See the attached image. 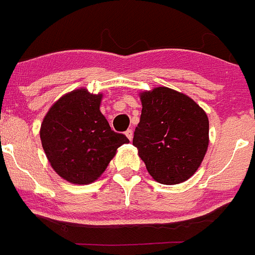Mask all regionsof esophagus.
I'll return each mask as SVG.
<instances>
[{
	"mask_svg": "<svg viewBox=\"0 0 255 255\" xmlns=\"http://www.w3.org/2000/svg\"><path fill=\"white\" fill-rule=\"evenodd\" d=\"M126 135H127V138L129 139V141H132V139H133V130L128 129L127 132H126Z\"/></svg>",
	"mask_w": 255,
	"mask_h": 255,
	"instance_id": "esophagus-1",
	"label": "esophagus"
}]
</instances>
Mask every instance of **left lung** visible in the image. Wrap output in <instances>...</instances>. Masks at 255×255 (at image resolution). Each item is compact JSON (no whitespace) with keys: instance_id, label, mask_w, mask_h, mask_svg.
I'll return each mask as SVG.
<instances>
[{"instance_id":"left-lung-1","label":"left lung","mask_w":255,"mask_h":255,"mask_svg":"<svg viewBox=\"0 0 255 255\" xmlns=\"http://www.w3.org/2000/svg\"><path fill=\"white\" fill-rule=\"evenodd\" d=\"M133 146L154 181L176 185L197 171L209 147V118L189 95L167 87L139 93Z\"/></svg>"}]
</instances>
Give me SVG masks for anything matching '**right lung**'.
Instances as JSON below:
<instances>
[{
	"instance_id": "obj_1",
	"label": "right lung",
	"mask_w": 255,
	"mask_h": 255,
	"mask_svg": "<svg viewBox=\"0 0 255 255\" xmlns=\"http://www.w3.org/2000/svg\"><path fill=\"white\" fill-rule=\"evenodd\" d=\"M103 94L85 88L64 94L50 107L40 128L42 148L50 165L68 182L88 185L98 180L117 153L128 143L112 130L101 112Z\"/></svg>"
}]
</instances>
